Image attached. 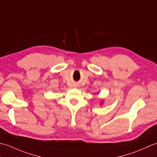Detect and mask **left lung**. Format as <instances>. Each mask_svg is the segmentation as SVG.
Returning <instances> with one entry per match:
<instances>
[{
  "label": "left lung",
  "instance_id": "1",
  "mask_svg": "<svg viewBox=\"0 0 157 157\" xmlns=\"http://www.w3.org/2000/svg\"><path fill=\"white\" fill-rule=\"evenodd\" d=\"M100 104H101V105H102V104H103V103H102V102H101V103H100Z\"/></svg>",
  "mask_w": 157,
  "mask_h": 157
}]
</instances>
